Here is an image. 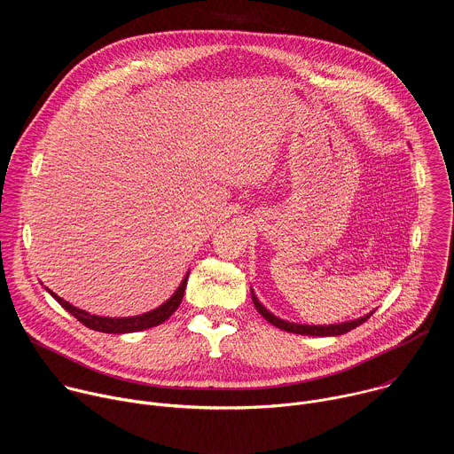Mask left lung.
<instances>
[{
  "label": "left lung",
  "mask_w": 454,
  "mask_h": 454,
  "mask_svg": "<svg viewBox=\"0 0 454 454\" xmlns=\"http://www.w3.org/2000/svg\"><path fill=\"white\" fill-rule=\"evenodd\" d=\"M251 300L254 303V309L262 314V317H266L270 323H273L275 327H278L282 331H287V333H293V334H301V336H341V334L350 333L352 329L359 327L361 323H364L373 314V310H372L370 314H366V316H363L359 319L334 323V325H300V323H291V321L280 319L275 314H271L261 301H258V298L254 296L253 289H251Z\"/></svg>",
  "instance_id": "1"
}]
</instances>
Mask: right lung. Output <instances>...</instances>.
Here are the masks:
<instances>
[{
  "label": "right lung",
  "instance_id": "obj_1",
  "mask_svg": "<svg viewBox=\"0 0 454 454\" xmlns=\"http://www.w3.org/2000/svg\"><path fill=\"white\" fill-rule=\"evenodd\" d=\"M186 280H188V273L186 277L181 280L179 287L176 289V293L160 307L140 314V316H127V317H107V316H97V314H90L79 307H74L72 303H68L67 300H62L60 296H57L55 293H51L48 287L46 291L60 303V307L67 309L72 316H75L82 325H86L91 331H98V333H106V334H127V333H138V331H145L151 327L160 325L165 319H168L174 310L179 307L183 294H184V287H186Z\"/></svg>",
  "mask_w": 454,
  "mask_h": 454
}]
</instances>
